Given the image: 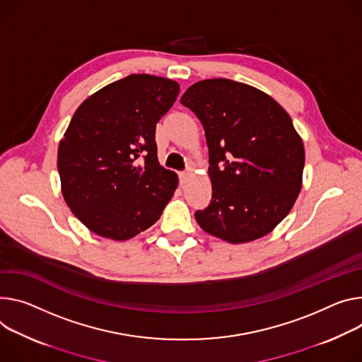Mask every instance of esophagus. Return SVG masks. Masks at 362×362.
I'll return each mask as SVG.
<instances>
[{
	"label": "esophagus",
	"mask_w": 362,
	"mask_h": 362,
	"mask_svg": "<svg viewBox=\"0 0 362 362\" xmlns=\"http://www.w3.org/2000/svg\"><path fill=\"white\" fill-rule=\"evenodd\" d=\"M190 175H192V170H185V172H182V173H180V180H182V183H186V182L189 180Z\"/></svg>",
	"instance_id": "esophagus-1"
}]
</instances>
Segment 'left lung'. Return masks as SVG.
Masks as SVG:
<instances>
[{"instance_id": "obj_1", "label": "left lung", "mask_w": 362, "mask_h": 362, "mask_svg": "<svg viewBox=\"0 0 362 362\" xmlns=\"http://www.w3.org/2000/svg\"><path fill=\"white\" fill-rule=\"evenodd\" d=\"M180 103L204 125L212 199L194 218L204 231L240 244L267 235L302 189L303 141L267 93L231 79L193 83Z\"/></svg>"}]
</instances>
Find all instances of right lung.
Instances as JSON below:
<instances>
[{
  "label": "right lung",
  "mask_w": 362,
  "mask_h": 362,
  "mask_svg": "<svg viewBox=\"0 0 362 362\" xmlns=\"http://www.w3.org/2000/svg\"><path fill=\"white\" fill-rule=\"evenodd\" d=\"M179 83L129 75L85 100L59 144L62 193L92 233L124 241L150 228L177 187L160 166L156 124L175 104Z\"/></svg>",
  "instance_id": "1"
}]
</instances>
